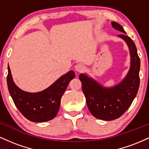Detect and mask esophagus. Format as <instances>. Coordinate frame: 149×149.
<instances>
[{
	"label": "esophagus",
	"instance_id": "34e87169",
	"mask_svg": "<svg viewBox=\"0 0 149 149\" xmlns=\"http://www.w3.org/2000/svg\"><path fill=\"white\" fill-rule=\"evenodd\" d=\"M75 70L78 72H83L85 70V66L82 64H78L75 66Z\"/></svg>",
	"mask_w": 149,
	"mask_h": 149
}]
</instances>
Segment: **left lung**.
<instances>
[{
  "label": "left lung",
  "mask_w": 149,
  "mask_h": 149,
  "mask_svg": "<svg viewBox=\"0 0 149 149\" xmlns=\"http://www.w3.org/2000/svg\"><path fill=\"white\" fill-rule=\"evenodd\" d=\"M112 26L122 32L119 37L127 42L131 55V66L125 78L112 88H105L85 74H80L82 90L86 98L90 113L97 118L112 120L118 118L130 107L139 90L140 78V59L133 40L122 26L111 22Z\"/></svg>",
  "instance_id": "left-lung-1"
}]
</instances>
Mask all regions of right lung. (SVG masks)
<instances>
[{
    "mask_svg": "<svg viewBox=\"0 0 149 149\" xmlns=\"http://www.w3.org/2000/svg\"><path fill=\"white\" fill-rule=\"evenodd\" d=\"M8 69L7 83L15 106L26 118L36 123L45 122L55 117L61 97L69 82L75 77V73L70 71L43 91L29 93L20 90L15 84L9 66Z\"/></svg>",
    "mask_w": 149,
    "mask_h": 149,
    "instance_id": "1",
    "label": "right lung"
}]
</instances>
